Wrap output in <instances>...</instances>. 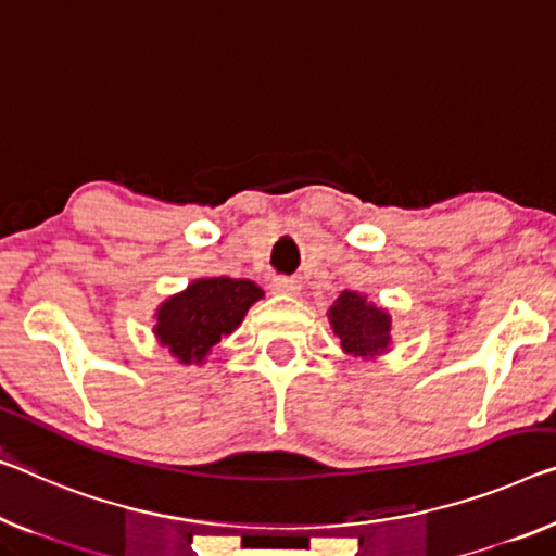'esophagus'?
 I'll use <instances>...</instances> for the list:
<instances>
[{
    "mask_svg": "<svg viewBox=\"0 0 556 556\" xmlns=\"http://www.w3.org/2000/svg\"><path fill=\"white\" fill-rule=\"evenodd\" d=\"M300 281L292 279V277H277L275 281H271V292L275 294H285V296H294L300 294Z\"/></svg>",
    "mask_w": 556,
    "mask_h": 556,
    "instance_id": "1",
    "label": "esophagus"
}]
</instances>
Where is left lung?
I'll return each instance as SVG.
<instances>
[{"label": "left lung", "instance_id": "8db88e82", "mask_svg": "<svg viewBox=\"0 0 556 556\" xmlns=\"http://www.w3.org/2000/svg\"><path fill=\"white\" fill-rule=\"evenodd\" d=\"M327 319L342 352L354 359L375 362L392 350V314L367 294L344 289L327 309Z\"/></svg>", "mask_w": 556, "mask_h": 556}]
</instances>
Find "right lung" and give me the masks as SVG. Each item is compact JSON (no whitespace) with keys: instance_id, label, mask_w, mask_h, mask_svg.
Returning <instances> with one entry per match:
<instances>
[{"instance_id":"right-lung-1","label":"right lung","mask_w":556,"mask_h":556,"mask_svg":"<svg viewBox=\"0 0 556 556\" xmlns=\"http://www.w3.org/2000/svg\"><path fill=\"white\" fill-rule=\"evenodd\" d=\"M264 296L252 279L199 277L154 309V337L179 364H204Z\"/></svg>"}]
</instances>
